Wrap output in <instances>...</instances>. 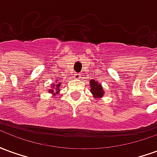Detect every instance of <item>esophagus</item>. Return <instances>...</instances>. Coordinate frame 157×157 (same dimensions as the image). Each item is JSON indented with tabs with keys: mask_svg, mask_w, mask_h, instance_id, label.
<instances>
[{
	"mask_svg": "<svg viewBox=\"0 0 157 157\" xmlns=\"http://www.w3.org/2000/svg\"><path fill=\"white\" fill-rule=\"evenodd\" d=\"M74 78L80 79L81 78V75H80V74H75V75H74Z\"/></svg>",
	"mask_w": 157,
	"mask_h": 157,
	"instance_id": "esophagus-1",
	"label": "esophagus"
}]
</instances>
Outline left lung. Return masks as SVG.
Masks as SVG:
<instances>
[{
  "mask_svg": "<svg viewBox=\"0 0 157 157\" xmlns=\"http://www.w3.org/2000/svg\"><path fill=\"white\" fill-rule=\"evenodd\" d=\"M90 86H91V90L90 92H92L93 98H98V100L100 98H102V97L104 96L105 91L101 85V83H99L98 81L95 80H91L90 81Z\"/></svg>",
  "mask_w": 157,
  "mask_h": 157,
  "instance_id": "8db88e82",
  "label": "left lung"
}]
</instances>
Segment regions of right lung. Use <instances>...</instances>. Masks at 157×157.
Listing matches in <instances>:
<instances>
[{"label":"right lung","instance_id":"add662e5","mask_svg":"<svg viewBox=\"0 0 157 157\" xmlns=\"http://www.w3.org/2000/svg\"><path fill=\"white\" fill-rule=\"evenodd\" d=\"M55 82H56V84L55 83V84L51 85V89H49V90H48V92H49V93H51V94H53L54 96H55L56 94L59 93L60 87H61V83L59 82L58 80H57V81H55Z\"/></svg>","mask_w":157,"mask_h":157}]
</instances>
